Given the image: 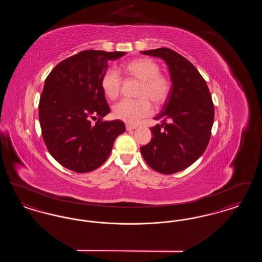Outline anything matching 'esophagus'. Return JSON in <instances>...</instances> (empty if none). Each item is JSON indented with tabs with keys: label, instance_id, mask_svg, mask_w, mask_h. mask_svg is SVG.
<instances>
[{
	"label": "esophagus",
	"instance_id": "obj_1",
	"mask_svg": "<svg viewBox=\"0 0 262 262\" xmlns=\"http://www.w3.org/2000/svg\"><path fill=\"white\" fill-rule=\"evenodd\" d=\"M136 128H137L136 125H125V129L126 130H133V129H136Z\"/></svg>",
	"mask_w": 262,
	"mask_h": 262
}]
</instances>
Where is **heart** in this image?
I'll list each match as a JSON object with an SVG mask.
<instances>
[{"instance_id":"heart-1","label":"heart","mask_w":262,"mask_h":262,"mask_svg":"<svg viewBox=\"0 0 262 262\" xmlns=\"http://www.w3.org/2000/svg\"><path fill=\"white\" fill-rule=\"evenodd\" d=\"M122 71L126 77L140 81L137 93L139 98L118 102L113 107V115L125 123L137 124L140 119L151 114L149 99L157 107L168 100L173 82L168 75L161 73L160 63L151 58H137L125 62ZM100 84L106 97L114 100L121 93L123 79L115 69L110 68L101 76Z\"/></svg>"}]
</instances>
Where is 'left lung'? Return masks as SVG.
Returning <instances> with one entry per match:
<instances>
[{"instance_id":"8db88e82","label":"left lung","mask_w":262,"mask_h":262,"mask_svg":"<svg viewBox=\"0 0 262 262\" xmlns=\"http://www.w3.org/2000/svg\"><path fill=\"white\" fill-rule=\"evenodd\" d=\"M162 58L173 82L172 92L154 119L149 143L140 147L150 168L161 174L180 172L195 162L206 149L214 122V105L206 81L196 68L169 48L143 51Z\"/></svg>"}]
</instances>
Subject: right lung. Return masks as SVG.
Segmentation results:
<instances>
[{
	"label": "right lung",
	"mask_w": 262,
	"mask_h": 262,
	"mask_svg": "<svg viewBox=\"0 0 262 262\" xmlns=\"http://www.w3.org/2000/svg\"><path fill=\"white\" fill-rule=\"evenodd\" d=\"M125 52L81 51L59 62L45 79L39 101V122L47 149L64 168L88 173L107 160L115 139L125 130L110 112L100 78L110 60ZM96 119V124L91 123Z\"/></svg>",
	"instance_id": "obj_1"
}]
</instances>
